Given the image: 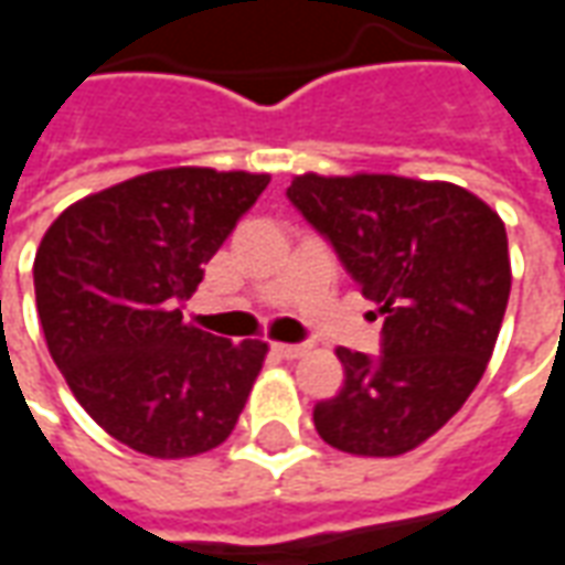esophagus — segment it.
<instances>
[{"label":"esophagus","mask_w":565,"mask_h":565,"mask_svg":"<svg viewBox=\"0 0 565 565\" xmlns=\"http://www.w3.org/2000/svg\"><path fill=\"white\" fill-rule=\"evenodd\" d=\"M271 351L284 360H299V356L308 354V344H284V342H275L271 344Z\"/></svg>","instance_id":"1"}]
</instances>
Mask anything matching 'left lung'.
I'll return each mask as SVG.
<instances>
[{
	"label": "left lung",
	"mask_w": 565,
	"mask_h": 565,
	"mask_svg": "<svg viewBox=\"0 0 565 565\" xmlns=\"http://www.w3.org/2000/svg\"><path fill=\"white\" fill-rule=\"evenodd\" d=\"M287 196L384 315L381 354L335 348L342 391L315 426L354 457H399L436 436L484 375L509 306L505 223L450 181L296 174Z\"/></svg>",
	"instance_id": "left-lung-1"
}]
</instances>
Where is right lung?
Masks as SVG:
<instances>
[{
    "mask_svg": "<svg viewBox=\"0 0 565 565\" xmlns=\"http://www.w3.org/2000/svg\"><path fill=\"white\" fill-rule=\"evenodd\" d=\"M269 174L174 166L68 205L35 250V306L68 391L127 448L184 460L223 445L269 344L184 323L217 247Z\"/></svg>",
    "mask_w": 565,
    "mask_h": 565,
    "instance_id": "obj_1",
    "label": "right lung"
}]
</instances>
